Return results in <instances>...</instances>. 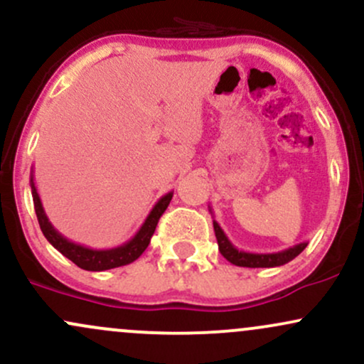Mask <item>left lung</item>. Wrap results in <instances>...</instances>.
<instances>
[{"mask_svg":"<svg viewBox=\"0 0 364 364\" xmlns=\"http://www.w3.org/2000/svg\"><path fill=\"white\" fill-rule=\"evenodd\" d=\"M212 212V210H210ZM214 231L217 237V245H219V252L223 253V257L228 262H231L232 265L237 267H250V269H269V267H281L284 263L291 262L292 258L298 257L299 253L306 248L308 243H298L291 248L282 250V252L275 253H250L243 252V250H237L235 245L229 241V237L225 236L217 220H214Z\"/></svg>","mask_w":364,"mask_h":364,"instance_id":"left-lung-1","label":"left lung"}]
</instances>
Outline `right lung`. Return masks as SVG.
<instances>
[{
  "instance_id": "obj_1",
  "label": "right lung",
  "mask_w": 364,
  "mask_h": 364,
  "mask_svg": "<svg viewBox=\"0 0 364 364\" xmlns=\"http://www.w3.org/2000/svg\"><path fill=\"white\" fill-rule=\"evenodd\" d=\"M31 188H32V198H34V208L37 214V220H39L41 231L46 236V240L51 243L58 252L65 255L68 260H72L75 265H78L83 270H90V272H101V270H109L116 269V267L128 265V263L135 262L141 253L145 252L150 243V237H152L154 231H156V225L161 219V215L164 214V210L168 208L171 198H173V191L166 193L164 196L159 198V202L154 205L150 214L145 219V223L141 224V228L136 231V235L132 240L127 241L124 245L116 246L111 250H94L89 246H83L73 241L66 240L61 232H58L54 229V225L49 223L48 215H46L43 202H41V196L37 193V188L34 183V171L31 173Z\"/></svg>"
}]
</instances>
